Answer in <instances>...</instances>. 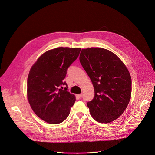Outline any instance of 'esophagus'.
<instances>
[{"mask_svg": "<svg viewBox=\"0 0 155 155\" xmlns=\"http://www.w3.org/2000/svg\"><path fill=\"white\" fill-rule=\"evenodd\" d=\"M77 96H78L80 99H81V98L83 97V94H78Z\"/></svg>", "mask_w": 155, "mask_h": 155, "instance_id": "1", "label": "esophagus"}]
</instances>
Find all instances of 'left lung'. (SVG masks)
<instances>
[{
	"mask_svg": "<svg viewBox=\"0 0 155 155\" xmlns=\"http://www.w3.org/2000/svg\"><path fill=\"white\" fill-rule=\"evenodd\" d=\"M80 61L94 86V97L86 104L91 115L101 123L115 120L131 96V77L126 65L114 53L102 48L82 49Z\"/></svg>",
	"mask_w": 155,
	"mask_h": 155,
	"instance_id": "left-lung-1",
	"label": "left lung"
}]
</instances>
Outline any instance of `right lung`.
I'll use <instances>...</instances> for the list:
<instances>
[{"instance_id": "1", "label": "right lung", "mask_w": 155, "mask_h": 155, "mask_svg": "<svg viewBox=\"0 0 155 155\" xmlns=\"http://www.w3.org/2000/svg\"><path fill=\"white\" fill-rule=\"evenodd\" d=\"M81 48L59 47L38 58L28 78V99L34 113L50 124L63 122L69 116L75 97L63 81ZM66 87L63 89L62 86Z\"/></svg>"}]
</instances>
